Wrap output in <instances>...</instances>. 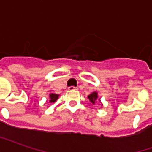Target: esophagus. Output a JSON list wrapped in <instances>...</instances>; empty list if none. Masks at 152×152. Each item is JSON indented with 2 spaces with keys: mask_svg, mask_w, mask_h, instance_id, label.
Masks as SVG:
<instances>
[{
  "mask_svg": "<svg viewBox=\"0 0 152 152\" xmlns=\"http://www.w3.org/2000/svg\"><path fill=\"white\" fill-rule=\"evenodd\" d=\"M68 89H69L70 91H73V90H77V88H76V87H74V86H71V87L68 88Z\"/></svg>",
  "mask_w": 152,
  "mask_h": 152,
  "instance_id": "34e87169",
  "label": "esophagus"
}]
</instances>
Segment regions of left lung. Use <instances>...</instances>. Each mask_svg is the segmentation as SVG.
<instances>
[{
	"mask_svg": "<svg viewBox=\"0 0 152 152\" xmlns=\"http://www.w3.org/2000/svg\"><path fill=\"white\" fill-rule=\"evenodd\" d=\"M88 99H89V101L92 102L93 104H94L97 101H99V102L101 103V105H102V102L100 101V99H99V96H98V93L97 92L91 93L89 95H88Z\"/></svg>",
	"mask_w": 152,
	"mask_h": 152,
	"instance_id": "1",
	"label": "left lung"
}]
</instances>
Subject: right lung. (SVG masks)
Here are the masks:
<instances>
[{"instance_id":"1","label":"right lung","mask_w":152,"mask_h":152,"mask_svg":"<svg viewBox=\"0 0 152 152\" xmlns=\"http://www.w3.org/2000/svg\"><path fill=\"white\" fill-rule=\"evenodd\" d=\"M59 94H53L51 93L50 94V102L52 103V102H54L55 101H57L58 98H59Z\"/></svg>"}]
</instances>
